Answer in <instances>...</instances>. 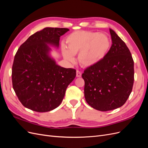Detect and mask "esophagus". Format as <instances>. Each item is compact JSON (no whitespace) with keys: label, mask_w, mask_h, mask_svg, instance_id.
I'll use <instances>...</instances> for the list:
<instances>
[{"label":"esophagus","mask_w":148,"mask_h":148,"mask_svg":"<svg viewBox=\"0 0 148 148\" xmlns=\"http://www.w3.org/2000/svg\"><path fill=\"white\" fill-rule=\"evenodd\" d=\"M77 77H82V73L80 72L79 70H77Z\"/></svg>","instance_id":"34e87169"}]
</instances>
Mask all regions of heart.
<instances>
[{"instance_id":"obj_1","label":"heart","mask_w":148,"mask_h":148,"mask_svg":"<svg viewBox=\"0 0 148 148\" xmlns=\"http://www.w3.org/2000/svg\"><path fill=\"white\" fill-rule=\"evenodd\" d=\"M67 49L64 46L62 52L65 59L74 62V55L78 52L79 63L83 66H91L100 62L110 47V41L104 33L89 31H76L66 38Z\"/></svg>"}]
</instances>
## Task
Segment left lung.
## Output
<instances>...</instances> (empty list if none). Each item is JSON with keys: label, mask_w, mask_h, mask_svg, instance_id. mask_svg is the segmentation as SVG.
Segmentation results:
<instances>
[{"label": "left lung", "mask_w": 148, "mask_h": 148, "mask_svg": "<svg viewBox=\"0 0 148 148\" xmlns=\"http://www.w3.org/2000/svg\"><path fill=\"white\" fill-rule=\"evenodd\" d=\"M112 44L99 63L85 69L84 97L92 108L100 111L122 106L132 91L134 62L125 43L110 29Z\"/></svg>", "instance_id": "left-lung-1"}]
</instances>
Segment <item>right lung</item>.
Returning <instances> with one entry per match:
<instances>
[{
    "instance_id": "add662e5",
    "label": "right lung",
    "mask_w": 148,
    "mask_h": 148,
    "mask_svg": "<svg viewBox=\"0 0 148 148\" xmlns=\"http://www.w3.org/2000/svg\"><path fill=\"white\" fill-rule=\"evenodd\" d=\"M69 31L45 28L31 35L18 49L12 65V85L26 108L38 112L57 108L75 79L76 70L57 65L49 56L47 45L59 47L60 37Z\"/></svg>"
}]
</instances>
